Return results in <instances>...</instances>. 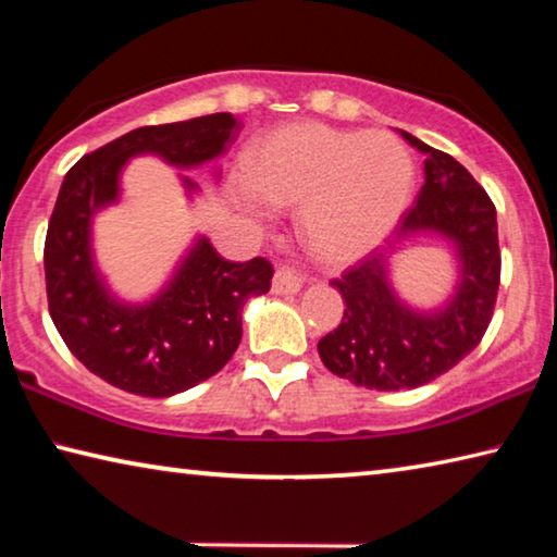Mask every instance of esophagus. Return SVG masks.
<instances>
[{"label": "esophagus", "instance_id": "1", "mask_svg": "<svg viewBox=\"0 0 557 557\" xmlns=\"http://www.w3.org/2000/svg\"><path fill=\"white\" fill-rule=\"evenodd\" d=\"M301 289V277L295 275L292 270H277L272 277V292L275 295H297Z\"/></svg>", "mask_w": 557, "mask_h": 557}]
</instances>
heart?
<instances>
[{
  "label": "heart",
  "mask_w": 557,
  "mask_h": 557,
  "mask_svg": "<svg viewBox=\"0 0 557 557\" xmlns=\"http://www.w3.org/2000/svg\"><path fill=\"white\" fill-rule=\"evenodd\" d=\"M414 186V164L388 132L287 122L262 135L233 178V199L256 221L265 203L299 206L301 240L326 265L361 260L388 238Z\"/></svg>",
  "instance_id": "1"
}]
</instances>
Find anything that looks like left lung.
Instances as JSON below:
<instances>
[{"mask_svg": "<svg viewBox=\"0 0 557 557\" xmlns=\"http://www.w3.org/2000/svg\"><path fill=\"white\" fill-rule=\"evenodd\" d=\"M400 135L428 157L425 184L398 240L332 282L344 297V319L317 346L329 371L371 391L418 388L455 369L482 342L502 277L496 209L484 188L455 157L410 132ZM425 234L456 252L458 282L442 306L418 310L394 292L389 265L403 242Z\"/></svg>", "mask_w": 557, "mask_h": 557, "instance_id": "obj_1", "label": "left lung"}]
</instances>
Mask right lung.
<instances>
[{"mask_svg":"<svg viewBox=\"0 0 557 557\" xmlns=\"http://www.w3.org/2000/svg\"><path fill=\"white\" fill-rule=\"evenodd\" d=\"M238 129L231 112L139 127L78 159L63 178L44 245L49 312L71 354L120 391L169 398L219 373L240 344L243 305L270 289L272 265L231 262L196 235L152 299L127 301L98 268L92 221L120 201L129 159L154 154L196 169L219 159ZM178 178L194 199L199 184Z\"/></svg>","mask_w":557,"mask_h":557,"instance_id":"obj_1","label":"right lung"}]
</instances>
